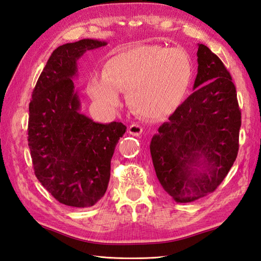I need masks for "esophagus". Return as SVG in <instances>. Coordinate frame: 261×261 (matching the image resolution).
Listing matches in <instances>:
<instances>
[{"label": "esophagus", "instance_id": "34e87169", "mask_svg": "<svg viewBox=\"0 0 261 261\" xmlns=\"http://www.w3.org/2000/svg\"><path fill=\"white\" fill-rule=\"evenodd\" d=\"M142 132H143V128L138 123H133L129 127V133L132 134V136H134V137L141 136Z\"/></svg>", "mask_w": 261, "mask_h": 261}]
</instances>
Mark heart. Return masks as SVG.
I'll use <instances>...</instances> for the list:
<instances>
[{
	"label": "heart",
	"mask_w": 261,
	"mask_h": 261,
	"mask_svg": "<svg viewBox=\"0 0 261 261\" xmlns=\"http://www.w3.org/2000/svg\"><path fill=\"white\" fill-rule=\"evenodd\" d=\"M191 79V60L183 49L139 45L109 58L104 73L92 75L88 89L106 108L118 105L120 91H127L128 102L138 114L163 119L179 107Z\"/></svg>",
	"instance_id": "b5f03b06"
}]
</instances>
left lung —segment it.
<instances>
[{
	"label": "left lung",
	"mask_w": 261,
	"mask_h": 261,
	"mask_svg": "<svg viewBox=\"0 0 261 261\" xmlns=\"http://www.w3.org/2000/svg\"><path fill=\"white\" fill-rule=\"evenodd\" d=\"M195 91L164 122L150 142L159 183L178 203L214 192L239 152L241 111L230 72L198 44Z\"/></svg>",
	"instance_id": "1"
}]
</instances>
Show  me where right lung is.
<instances>
[{
    "label": "right lung",
    "instance_id": "obj_1",
    "mask_svg": "<svg viewBox=\"0 0 261 261\" xmlns=\"http://www.w3.org/2000/svg\"><path fill=\"white\" fill-rule=\"evenodd\" d=\"M106 44L83 39L58 46L41 72L29 104L28 145L36 176L67 206L91 207L104 196L115 147L127 129L121 122L98 123L81 114L74 91L79 58Z\"/></svg>",
    "mask_w": 261,
    "mask_h": 261
}]
</instances>
